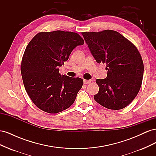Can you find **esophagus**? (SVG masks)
Here are the masks:
<instances>
[{
	"instance_id": "34e87169",
	"label": "esophagus",
	"mask_w": 156,
	"mask_h": 156,
	"mask_svg": "<svg viewBox=\"0 0 156 156\" xmlns=\"http://www.w3.org/2000/svg\"><path fill=\"white\" fill-rule=\"evenodd\" d=\"M92 82L91 80H86V79H84V84H89Z\"/></svg>"
}]
</instances>
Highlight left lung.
<instances>
[{
  "label": "left lung",
  "instance_id": "obj_1",
  "mask_svg": "<svg viewBox=\"0 0 156 156\" xmlns=\"http://www.w3.org/2000/svg\"><path fill=\"white\" fill-rule=\"evenodd\" d=\"M94 58L106 64L107 77L96 79L99 92L94 98L112 110L125 108L137 95L143 81L144 64L136 46L112 30L82 32Z\"/></svg>",
  "mask_w": 156,
  "mask_h": 156
}]
</instances>
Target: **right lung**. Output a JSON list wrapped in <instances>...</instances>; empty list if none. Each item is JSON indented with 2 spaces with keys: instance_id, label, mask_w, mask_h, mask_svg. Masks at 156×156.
Segmentation results:
<instances>
[{
  "instance_id": "right-lung-1",
  "label": "right lung",
  "mask_w": 156,
  "mask_h": 156,
  "mask_svg": "<svg viewBox=\"0 0 156 156\" xmlns=\"http://www.w3.org/2000/svg\"><path fill=\"white\" fill-rule=\"evenodd\" d=\"M83 44L77 33L62 30L40 32L28 44L21 72L28 95L40 109L55 114L74 103L83 80L61 75L58 68L75 48Z\"/></svg>"
}]
</instances>
